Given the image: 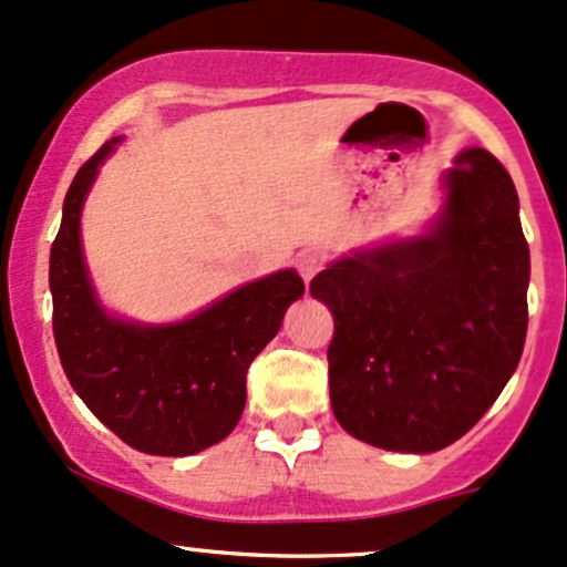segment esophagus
<instances>
[{"instance_id": "1", "label": "esophagus", "mask_w": 567, "mask_h": 567, "mask_svg": "<svg viewBox=\"0 0 567 567\" xmlns=\"http://www.w3.org/2000/svg\"><path fill=\"white\" fill-rule=\"evenodd\" d=\"M296 266H298V275L303 277V282H311V279H315L322 271L324 256L320 250H303L301 256H298Z\"/></svg>"}]
</instances>
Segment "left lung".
Listing matches in <instances>:
<instances>
[{
	"label": "left lung",
	"instance_id": "1",
	"mask_svg": "<svg viewBox=\"0 0 567 567\" xmlns=\"http://www.w3.org/2000/svg\"><path fill=\"white\" fill-rule=\"evenodd\" d=\"M440 188L424 231L338 258L309 288L336 322L333 415L383 451L434 453L464 437L528 333L530 250L509 173L472 146Z\"/></svg>",
	"mask_w": 567,
	"mask_h": 567
}]
</instances>
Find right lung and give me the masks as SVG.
<instances>
[{
	"instance_id": "add662e5",
	"label": "right lung",
	"mask_w": 567,
	"mask_h": 567,
	"mask_svg": "<svg viewBox=\"0 0 567 567\" xmlns=\"http://www.w3.org/2000/svg\"><path fill=\"white\" fill-rule=\"evenodd\" d=\"M122 135L71 181L50 250L53 333L74 392L120 440L148 455H194L229 437L245 410V375L303 296L296 269L247 282L178 322L112 315L82 250V207Z\"/></svg>"
}]
</instances>
